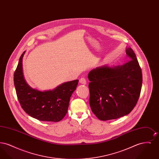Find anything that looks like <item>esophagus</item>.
Listing matches in <instances>:
<instances>
[{
    "instance_id": "1",
    "label": "esophagus",
    "mask_w": 159,
    "mask_h": 159,
    "mask_svg": "<svg viewBox=\"0 0 159 159\" xmlns=\"http://www.w3.org/2000/svg\"><path fill=\"white\" fill-rule=\"evenodd\" d=\"M79 83L82 84H86V80L85 79V78L82 77L80 80H79Z\"/></svg>"
}]
</instances>
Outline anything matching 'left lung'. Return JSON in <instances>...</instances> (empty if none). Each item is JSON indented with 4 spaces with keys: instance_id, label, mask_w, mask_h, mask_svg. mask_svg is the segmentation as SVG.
I'll list each match as a JSON object with an SVG mask.
<instances>
[{
    "instance_id": "left-lung-1",
    "label": "left lung",
    "mask_w": 159,
    "mask_h": 159,
    "mask_svg": "<svg viewBox=\"0 0 159 159\" xmlns=\"http://www.w3.org/2000/svg\"><path fill=\"white\" fill-rule=\"evenodd\" d=\"M130 60L121 66L104 65L92 70L89 104L97 118L103 121L118 119L131 112L139 97L143 75L132 48H126Z\"/></svg>"
}]
</instances>
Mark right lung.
<instances>
[{
	"label": "right lung",
	"mask_w": 159,
	"mask_h": 159,
	"mask_svg": "<svg viewBox=\"0 0 159 159\" xmlns=\"http://www.w3.org/2000/svg\"><path fill=\"white\" fill-rule=\"evenodd\" d=\"M21 55L16 68L14 82L20 105L25 112L39 120L60 121L67 113L70 97L76 90L79 80L67 82L52 90L41 91L31 88L25 81Z\"/></svg>",
	"instance_id": "1"
}]
</instances>
